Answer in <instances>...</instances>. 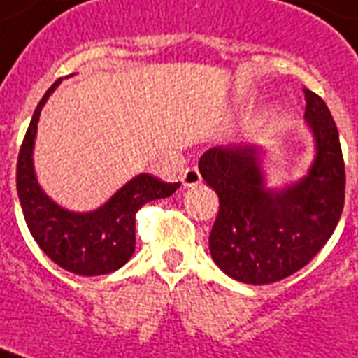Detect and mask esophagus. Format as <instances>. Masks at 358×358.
I'll use <instances>...</instances> for the list:
<instances>
[{
  "label": "esophagus",
  "instance_id": "34e87169",
  "mask_svg": "<svg viewBox=\"0 0 358 358\" xmlns=\"http://www.w3.org/2000/svg\"><path fill=\"white\" fill-rule=\"evenodd\" d=\"M182 182H184V187H195L202 182V176L199 173L196 167H187L184 171V176H182Z\"/></svg>",
  "mask_w": 358,
  "mask_h": 358
}]
</instances>
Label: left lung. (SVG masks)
Segmentation results:
<instances>
[{
    "label": "left lung",
    "mask_w": 358,
    "mask_h": 358,
    "mask_svg": "<svg viewBox=\"0 0 358 358\" xmlns=\"http://www.w3.org/2000/svg\"><path fill=\"white\" fill-rule=\"evenodd\" d=\"M305 119L316 141L308 174L282 189H267L262 150L255 145L213 146L199 171L219 196L210 252L219 269L245 284L282 280L327 243L345 199V165L327 103L303 89Z\"/></svg>",
    "instance_id": "1"
}]
</instances>
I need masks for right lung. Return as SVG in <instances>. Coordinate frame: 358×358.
Returning a JSON list of instances; mask_svg holds the SVG:
<instances>
[{"instance_id": "1", "label": "right lung", "mask_w": 358, "mask_h": 358, "mask_svg": "<svg viewBox=\"0 0 358 358\" xmlns=\"http://www.w3.org/2000/svg\"><path fill=\"white\" fill-rule=\"evenodd\" d=\"M57 80L36 106L16 165V189L25 223L50 260L81 277L108 275L126 264L135 250V213L143 204L171 196L180 182L167 184L150 174H139L122 185L103 206L94 212L64 210L41 189L33 169V145L41 109Z\"/></svg>"}]
</instances>
